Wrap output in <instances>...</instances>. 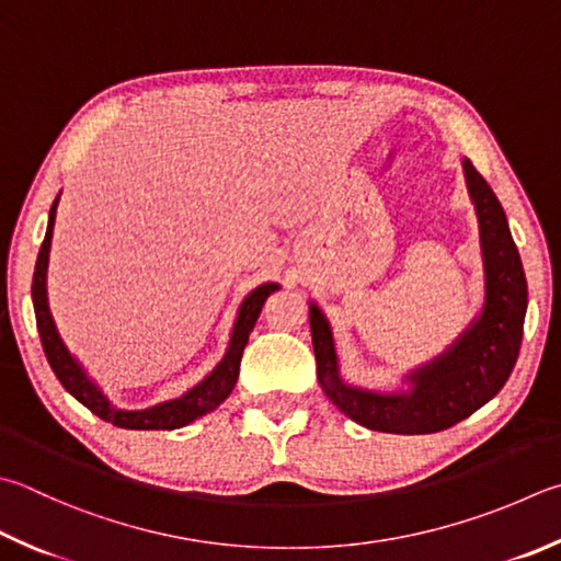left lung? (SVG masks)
Instances as JSON below:
<instances>
[{
	"mask_svg": "<svg viewBox=\"0 0 561 561\" xmlns=\"http://www.w3.org/2000/svg\"><path fill=\"white\" fill-rule=\"evenodd\" d=\"M476 208L485 277L483 309L458 339L430 363L404 375V390L378 392L341 378L339 353L325 313L309 301L316 375L329 400L360 426L387 434H434L458 424L493 400L520 353L527 282L505 210L471 159H461Z\"/></svg>",
	"mask_w": 561,
	"mask_h": 561,
	"instance_id": "1",
	"label": "left lung"
}]
</instances>
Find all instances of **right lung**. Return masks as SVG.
Listing matches in <instances>:
<instances>
[{
	"mask_svg": "<svg viewBox=\"0 0 561 561\" xmlns=\"http://www.w3.org/2000/svg\"><path fill=\"white\" fill-rule=\"evenodd\" d=\"M58 198L60 196H56L54 206H50L46 238L41 242V250H38L32 299H34L41 345H44L50 370L56 373L60 385H64L80 404H85L90 412L98 414L100 420L115 424L119 430H179V426L191 424L193 420H198V416L216 410L220 402H226L228 394L232 392V387L238 382L242 351H245L254 323L260 319L264 301H267L270 294L279 289V284L274 282L260 284L257 289H252L248 297L242 299L238 309V319L232 323L226 355H222V360L198 385H193L188 392H183L181 397H176V400L147 407V410H122V407L112 404L107 400L103 387L90 378L83 365L78 363L76 355L66 348L64 339L58 335L54 316H50V309H48L46 272H48V252H50V238H54Z\"/></svg>",
	"mask_w": 561,
	"mask_h": 561,
	"instance_id": "1",
	"label": "right lung"
}]
</instances>
